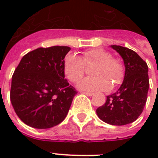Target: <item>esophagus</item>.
Returning a JSON list of instances; mask_svg holds the SVG:
<instances>
[{"instance_id": "1", "label": "esophagus", "mask_w": 158, "mask_h": 158, "mask_svg": "<svg viewBox=\"0 0 158 158\" xmlns=\"http://www.w3.org/2000/svg\"><path fill=\"white\" fill-rule=\"evenodd\" d=\"M84 94H86L87 96H93L94 95V93H91V92H83Z\"/></svg>"}]
</instances>
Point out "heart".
<instances>
[{"instance_id":"obj_1","label":"heart","mask_w":158,"mask_h":158,"mask_svg":"<svg viewBox=\"0 0 158 158\" xmlns=\"http://www.w3.org/2000/svg\"><path fill=\"white\" fill-rule=\"evenodd\" d=\"M97 64L92 74L94 77L83 79L79 88L85 91H105L119 86L125 78V66L120 60L103 48L85 51L83 57L69 54L64 60L63 69L69 81L76 84L85 74L86 65Z\"/></svg>"}]
</instances>
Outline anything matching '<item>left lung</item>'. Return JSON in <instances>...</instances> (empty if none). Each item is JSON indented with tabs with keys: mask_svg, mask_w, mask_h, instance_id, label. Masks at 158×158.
Listing matches in <instances>:
<instances>
[{
	"mask_svg": "<svg viewBox=\"0 0 158 158\" xmlns=\"http://www.w3.org/2000/svg\"><path fill=\"white\" fill-rule=\"evenodd\" d=\"M124 60L125 79L115 94L106 96L105 103L97 109L98 117L112 125L134 122L143 110L149 88L148 64L131 49L111 45Z\"/></svg>",
	"mask_w": 158,
	"mask_h": 158,
	"instance_id": "left-lung-1",
	"label": "left lung"
}]
</instances>
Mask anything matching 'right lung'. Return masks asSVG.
<instances>
[{"label":"right lung","mask_w":158,"mask_h":158,"mask_svg":"<svg viewBox=\"0 0 158 158\" xmlns=\"http://www.w3.org/2000/svg\"><path fill=\"white\" fill-rule=\"evenodd\" d=\"M70 48H39L24 55L15 69L10 102L23 123L48 129L62 122L77 94L64 79V59Z\"/></svg>","instance_id":"add662e5"}]
</instances>
